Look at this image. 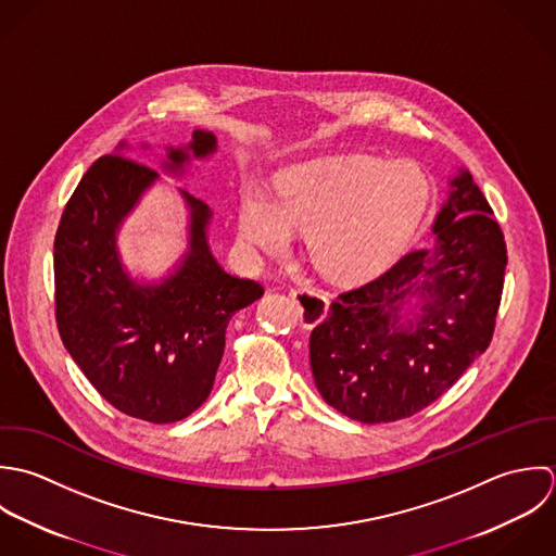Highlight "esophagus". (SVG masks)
Instances as JSON below:
<instances>
[{
    "instance_id": "esophagus-1",
    "label": "esophagus",
    "mask_w": 556,
    "mask_h": 556,
    "mask_svg": "<svg viewBox=\"0 0 556 556\" xmlns=\"http://www.w3.org/2000/svg\"><path fill=\"white\" fill-rule=\"evenodd\" d=\"M290 296L296 301L299 316L305 325H318L320 320H325L327 309H329V301L320 290H316V288H292Z\"/></svg>"
}]
</instances>
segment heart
<instances>
[{
	"label": "heart",
	"instance_id": "heart-1",
	"mask_svg": "<svg viewBox=\"0 0 556 556\" xmlns=\"http://www.w3.org/2000/svg\"><path fill=\"white\" fill-rule=\"evenodd\" d=\"M430 206V180L413 161L365 154L305 161L275 180L273 202L247 189L238 236L257 253H279L290 227L305 228L314 264L333 279L356 281L378 273L417 231Z\"/></svg>",
	"mask_w": 556,
	"mask_h": 556
}]
</instances>
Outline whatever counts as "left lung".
I'll return each instance as SVG.
<instances>
[{"instance_id":"obj_1","label":"left lung","mask_w":556,"mask_h":556,"mask_svg":"<svg viewBox=\"0 0 556 556\" xmlns=\"http://www.w3.org/2000/svg\"><path fill=\"white\" fill-rule=\"evenodd\" d=\"M432 233L428 247L378 279L341 292L312 331L316 387L354 421L413 417L490 345L507 249L488 200L462 167Z\"/></svg>"}]
</instances>
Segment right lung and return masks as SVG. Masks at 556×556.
<instances>
[{
    "label": "right lung",
    "mask_w": 556,
    "mask_h": 556,
    "mask_svg": "<svg viewBox=\"0 0 556 556\" xmlns=\"http://www.w3.org/2000/svg\"><path fill=\"white\" fill-rule=\"evenodd\" d=\"M126 150L119 143L101 156L64 208L53 244L55 320L68 354L113 408L174 424L211 395L225 329L264 288L223 270L208 244L213 213L187 191H178L189 211L182 260L161 281L132 279L117 231L161 176ZM215 152L217 137L195 128L187 146L167 148L163 169L182 176L191 159Z\"/></svg>",
    "instance_id": "add662e5"
}]
</instances>
